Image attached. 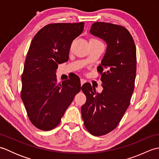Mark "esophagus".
I'll return each instance as SVG.
<instances>
[{
	"mask_svg": "<svg viewBox=\"0 0 159 159\" xmlns=\"http://www.w3.org/2000/svg\"><path fill=\"white\" fill-rule=\"evenodd\" d=\"M86 82V80H85V79H80V85H83L84 83H85Z\"/></svg>",
	"mask_w": 159,
	"mask_h": 159,
	"instance_id": "esophagus-1",
	"label": "esophagus"
}]
</instances>
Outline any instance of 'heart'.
I'll return each instance as SVG.
<instances>
[{
	"mask_svg": "<svg viewBox=\"0 0 159 159\" xmlns=\"http://www.w3.org/2000/svg\"><path fill=\"white\" fill-rule=\"evenodd\" d=\"M89 42L90 43H102V42H101L100 40H98L96 38H90L89 40Z\"/></svg>",
	"mask_w": 159,
	"mask_h": 159,
	"instance_id": "b5f03b06",
	"label": "heart"
}]
</instances>
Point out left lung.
<instances>
[{"label":"left lung","mask_w":159,"mask_h":159,"mask_svg":"<svg viewBox=\"0 0 159 159\" xmlns=\"http://www.w3.org/2000/svg\"><path fill=\"white\" fill-rule=\"evenodd\" d=\"M90 33L107 43V52L97 67L103 91L98 93L90 83L84 84L82 91L87 101L81 115L87 131L93 136H102L118 126L130 104L137 71L136 46L123 26L96 22Z\"/></svg>","instance_id":"obj_1"}]
</instances>
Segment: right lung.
<instances>
[{"label": "right lung", "mask_w": 159, "mask_h": 159, "mask_svg": "<svg viewBox=\"0 0 159 159\" xmlns=\"http://www.w3.org/2000/svg\"><path fill=\"white\" fill-rule=\"evenodd\" d=\"M84 22L52 23L42 28L33 38L22 74L20 96L29 120L42 130L59 124L80 87L74 76L57 83L58 64L66 62L72 41L81 34Z\"/></svg>", "instance_id": "1"}]
</instances>
